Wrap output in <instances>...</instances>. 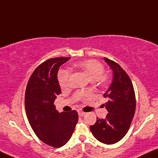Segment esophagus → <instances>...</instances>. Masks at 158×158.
Listing matches in <instances>:
<instances>
[{"label": "esophagus", "instance_id": "esophagus-1", "mask_svg": "<svg viewBox=\"0 0 158 158\" xmlns=\"http://www.w3.org/2000/svg\"><path fill=\"white\" fill-rule=\"evenodd\" d=\"M85 114V112L81 111V110H78V115H79V116H84Z\"/></svg>", "mask_w": 158, "mask_h": 158}]
</instances>
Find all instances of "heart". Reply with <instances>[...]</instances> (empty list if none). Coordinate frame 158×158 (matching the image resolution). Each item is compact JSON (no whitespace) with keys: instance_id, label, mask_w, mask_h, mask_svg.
Instances as JSON below:
<instances>
[{"instance_id":"1","label":"heart","mask_w":158,"mask_h":158,"mask_svg":"<svg viewBox=\"0 0 158 158\" xmlns=\"http://www.w3.org/2000/svg\"><path fill=\"white\" fill-rule=\"evenodd\" d=\"M76 67L86 73L93 82L96 81L100 84H105L106 83V77L102 75L104 74L105 68L102 64L97 60L88 59L79 61L76 64ZM58 80L61 89L65 90L69 89L71 73L68 70H60L58 74Z\"/></svg>"}]
</instances>
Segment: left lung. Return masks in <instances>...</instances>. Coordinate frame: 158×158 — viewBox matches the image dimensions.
Wrapping results in <instances>:
<instances>
[{"mask_svg": "<svg viewBox=\"0 0 158 158\" xmlns=\"http://www.w3.org/2000/svg\"><path fill=\"white\" fill-rule=\"evenodd\" d=\"M104 59L114 74L112 83L104 94L108 101L103 106L108 114L106 118L97 117L96 123L90 126V130L99 141L113 144L127 133L135 114L136 101L133 83L126 72L115 61Z\"/></svg>", "mask_w": 158, "mask_h": 158, "instance_id": "obj_1", "label": "left lung"}]
</instances>
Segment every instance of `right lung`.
<instances>
[{
  "mask_svg": "<svg viewBox=\"0 0 158 158\" xmlns=\"http://www.w3.org/2000/svg\"><path fill=\"white\" fill-rule=\"evenodd\" d=\"M69 59L50 58L41 64L32 73L25 90V111L33 130L41 141L56 148L67 143L78 121L76 110L59 113L53 103L61 94L58 71Z\"/></svg>",
  "mask_w": 158,
  "mask_h": 158,
  "instance_id": "add662e5",
  "label": "right lung"
}]
</instances>
